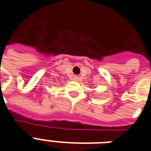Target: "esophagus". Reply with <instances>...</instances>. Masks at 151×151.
I'll return each instance as SVG.
<instances>
[{"mask_svg":"<svg viewBox=\"0 0 151 151\" xmlns=\"http://www.w3.org/2000/svg\"><path fill=\"white\" fill-rule=\"evenodd\" d=\"M73 80L75 81H79V78L78 76H73Z\"/></svg>","mask_w":151,"mask_h":151,"instance_id":"obj_1","label":"esophagus"}]
</instances>
